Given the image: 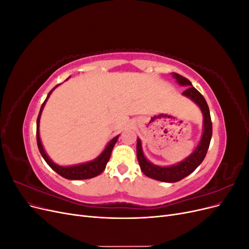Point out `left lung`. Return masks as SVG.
Listing matches in <instances>:
<instances>
[{"label":"left lung","mask_w":249,"mask_h":249,"mask_svg":"<svg viewBox=\"0 0 249 249\" xmlns=\"http://www.w3.org/2000/svg\"><path fill=\"white\" fill-rule=\"evenodd\" d=\"M172 77L177 80L179 85L188 87L183 92V95L189 97L200 108L203 116V132L200 141L198 142L197 146L195 147L194 152L189 157H187L184 161L176 165H171V166H158V165L150 163L143 155L140 139H137V159L142 172L150 178L166 183L178 182L196 169L205 159L211 138H212V122H211L210 110L205 97L198 90L192 86L191 82L185 77L176 72H172Z\"/></svg>","instance_id":"8db88e82"}]
</instances>
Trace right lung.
Instances as JSON below:
<instances>
[{"label": "right lung", "instance_id": "add662e5", "mask_svg": "<svg viewBox=\"0 0 249 249\" xmlns=\"http://www.w3.org/2000/svg\"><path fill=\"white\" fill-rule=\"evenodd\" d=\"M58 86H59V84L56 85L49 92L46 101H44L43 104L41 105V108H40V111H39L38 117H37V123H36V139H37V145H38V149H39V152H40L42 158L44 159V161L48 163L49 166L53 170H55L58 173V175L63 177L64 178H67V179H86V178H94L96 176L101 175V173L104 171V169L106 168V165H107V163H108V161L110 159V156H111V153H112L113 146L115 145V143H116V141H117V139L119 137V135H117L116 137L113 138L108 143L106 148L103 150V153L99 157L95 158V159L92 160V161H89V162H86V163H82V164H78V165H72V166H60V165L55 164L54 162H53L50 159L49 156L47 155V153L44 152L43 146L41 144V140H40V137H39V122H40V116H41V113H42L44 105H46V103H47L48 99L50 97L51 93L53 92V90H54Z\"/></svg>", "mask_w": 249, "mask_h": 249}]
</instances>
